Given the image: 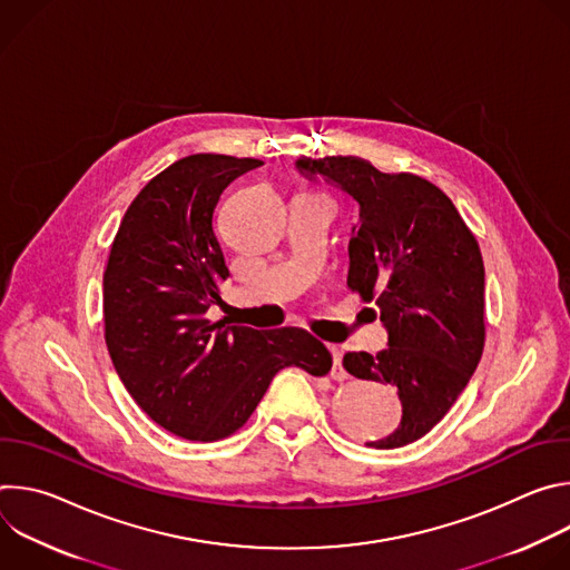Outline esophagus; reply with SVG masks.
<instances>
[{
  "label": "esophagus",
  "mask_w": 570,
  "mask_h": 570,
  "mask_svg": "<svg viewBox=\"0 0 570 570\" xmlns=\"http://www.w3.org/2000/svg\"><path fill=\"white\" fill-rule=\"evenodd\" d=\"M330 352H332V356H334L332 379H336V381H345V379H347V372H345V367H343V354H341V350L332 345V347H330Z\"/></svg>",
  "instance_id": "1"
}]
</instances>
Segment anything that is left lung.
<instances>
[{
	"mask_svg": "<svg viewBox=\"0 0 570 570\" xmlns=\"http://www.w3.org/2000/svg\"><path fill=\"white\" fill-rule=\"evenodd\" d=\"M299 176L322 178L358 203L347 286L379 306L387 347L350 352L343 367L387 383L399 426L374 449L424 438L466 387L484 345V266L475 236L449 196L413 174H381L354 155L299 157Z\"/></svg>",
	"mask_w": 570,
	"mask_h": 570,
	"instance_id": "obj_1",
	"label": "left lung"
}]
</instances>
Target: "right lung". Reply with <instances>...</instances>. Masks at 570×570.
Instances as JSON below:
<instances>
[{"label":"right lung","mask_w":570,"mask_h":570,"mask_svg":"<svg viewBox=\"0 0 570 570\" xmlns=\"http://www.w3.org/2000/svg\"><path fill=\"white\" fill-rule=\"evenodd\" d=\"M259 165L214 153L174 161L130 203L104 275L106 345L119 379L155 424L191 442L238 431L279 370H332L327 347L304 330L207 320L229 277L214 209L234 178Z\"/></svg>","instance_id":"1"}]
</instances>
